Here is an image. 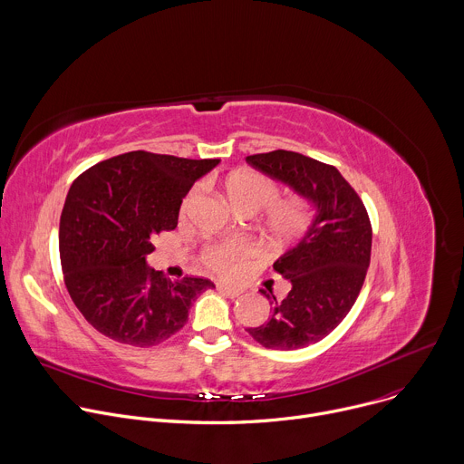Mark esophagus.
I'll return each instance as SVG.
<instances>
[{
  "label": "esophagus",
  "instance_id": "34e87169",
  "mask_svg": "<svg viewBox=\"0 0 464 464\" xmlns=\"http://www.w3.org/2000/svg\"><path fill=\"white\" fill-rule=\"evenodd\" d=\"M217 288H218V292H222L224 295H227V297H238L240 294H242V290L240 288H237V286H229V285H226V283H218L217 285Z\"/></svg>",
  "mask_w": 464,
  "mask_h": 464
}]
</instances>
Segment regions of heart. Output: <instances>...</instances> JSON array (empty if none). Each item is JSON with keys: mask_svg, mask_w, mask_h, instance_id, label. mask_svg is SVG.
Segmentation results:
<instances>
[{"mask_svg": "<svg viewBox=\"0 0 464 464\" xmlns=\"http://www.w3.org/2000/svg\"><path fill=\"white\" fill-rule=\"evenodd\" d=\"M226 192L231 204L244 213L262 211V227L270 240L286 244L301 238L314 224L315 206L308 196L294 194L277 200L281 190L276 179L255 170H237L226 178ZM202 194V185L192 187L181 202L187 213ZM253 247L247 240L209 242L200 253V260L218 274H229L235 264L251 255Z\"/></svg>", "mask_w": 464, "mask_h": 464, "instance_id": "b5f03b06", "label": "heart"}]
</instances>
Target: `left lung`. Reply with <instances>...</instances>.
<instances>
[{
  "label": "left lung",
  "mask_w": 464,
  "mask_h": 464,
  "mask_svg": "<svg viewBox=\"0 0 464 464\" xmlns=\"http://www.w3.org/2000/svg\"><path fill=\"white\" fill-rule=\"evenodd\" d=\"M246 161L308 196L317 209L299 244L274 264L292 285L288 295L277 301L272 290H260L270 299L272 317L246 328L266 349H303L333 333L356 303L371 262V220L358 192L333 165L290 150Z\"/></svg>",
  "instance_id": "left-lung-1"
}]
</instances>
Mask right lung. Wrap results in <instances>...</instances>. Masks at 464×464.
<instances>
[{
    "mask_svg": "<svg viewBox=\"0 0 464 464\" xmlns=\"http://www.w3.org/2000/svg\"><path fill=\"white\" fill-rule=\"evenodd\" d=\"M220 160L126 152L84 170L60 217V262L75 306L113 342L152 347L185 326L204 277L170 281L147 266L154 240L178 226L192 183Z\"/></svg>",
    "mask_w": 464,
    "mask_h": 464,
    "instance_id": "right-lung-1",
    "label": "right lung"
}]
</instances>
